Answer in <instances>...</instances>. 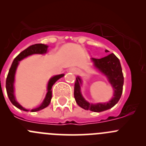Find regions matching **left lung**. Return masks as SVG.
Segmentation results:
<instances>
[{
	"label": "left lung",
	"mask_w": 146,
	"mask_h": 146,
	"mask_svg": "<svg viewBox=\"0 0 146 146\" xmlns=\"http://www.w3.org/2000/svg\"><path fill=\"white\" fill-rule=\"evenodd\" d=\"M108 52V50H105ZM94 65L101 73L107 76L109 82L114 89V95L110 102L106 103L90 104L85 100L81 92V79L79 76L76 78L74 86V97L78 105L86 110H91L95 112L105 111L114 107L119 102L122 94L124 84V76L119 60L114 54L111 53L101 59L92 58Z\"/></svg>",
	"instance_id": "left-lung-1"
}]
</instances>
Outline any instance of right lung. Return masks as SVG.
Segmentation results:
<instances>
[{"label": "right lung", "instance_id": "1", "mask_svg": "<svg viewBox=\"0 0 146 146\" xmlns=\"http://www.w3.org/2000/svg\"><path fill=\"white\" fill-rule=\"evenodd\" d=\"M47 47L48 46L44 44H35L33 45H31L20 52L19 54H18L16 58L13 60V63H12L10 69H9V73H8L7 78H6V82H5V88H6V92H7L8 96L9 98V100L11 101L12 104L15 106L16 107L19 108V110H23V111H29L28 110L24 109L22 106L20 105L17 102H16V99H15L14 96V87H13V84H14V77H15V73H16V68H17L19 62L20 60H21L24 58H27L29 55L33 54H44L47 52ZM64 74L58 75V76H54L52 78H51L48 82V85H47V93L46 95L45 99H44L42 104L39 106V107L36 109H33L31 110L30 111H37L41 110H43L45 107L50 104V102H51L52 99V87L54 85V84L60 79V78L63 77Z\"/></svg>", "mask_w": 146, "mask_h": 146}]
</instances>
